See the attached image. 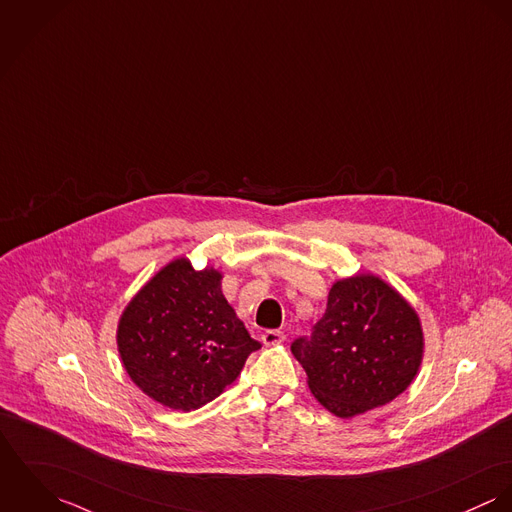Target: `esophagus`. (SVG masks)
Returning <instances> with one entry per match:
<instances>
[{
	"instance_id": "obj_1",
	"label": "esophagus",
	"mask_w": 512,
	"mask_h": 512,
	"mask_svg": "<svg viewBox=\"0 0 512 512\" xmlns=\"http://www.w3.org/2000/svg\"><path fill=\"white\" fill-rule=\"evenodd\" d=\"M261 340L265 345H277V343H283L284 334L281 330H267V332H263Z\"/></svg>"
}]
</instances>
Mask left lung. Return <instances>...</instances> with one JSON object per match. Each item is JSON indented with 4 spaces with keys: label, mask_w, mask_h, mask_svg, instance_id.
<instances>
[{
    "label": "left lung",
    "mask_w": 512,
    "mask_h": 512,
    "mask_svg": "<svg viewBox=\"0 0 512 512\" xmlns=\"http://www.w3.org/2000/svg\"><path fill=\"white\" fill-rule=\"evenodd\" d=\"M308 387L332 414L351 418L408 389L424 355L416 310L375 275L332 284L310 338L290 345Z\"/></svg>",
    "instance_id": "left-lung-1"
}]
</instances>
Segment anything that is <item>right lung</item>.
Segmentation results:
<instances>
[{"instance_id":"1","label":"right lung","mask_w":512,"mask_h":512,"mask_svg":"<svg viewBox=\"0 0 512 512\" xmlns=\"http://www.w3.org/2000/svg\"><path fill=\"white\" fill-rule=\"evenodd\" d=\"M261 343L222 292V273L174 259L125 306L117 351L131 381L172 410L220 397Z\"/></svg>"}]
</instances>
